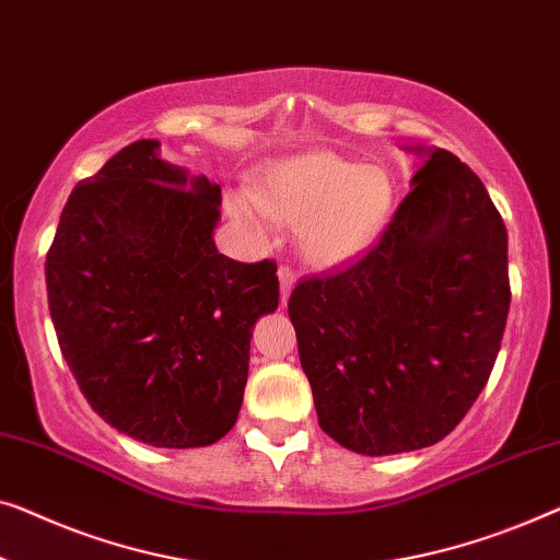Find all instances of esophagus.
I'll list each match as a JSON object with an SVG mask.
<instances>
[{
	"label": "esophagus",
	"instance_id": "esophagus-1",
	"mask_svg": "<svg viewBox=\"0 0 560 560\" xmlns=\"http://www.w3.org/2000/svg\"><path fill=\"white\" fill-rule=\"evenodd\" d=\"M278 278H280V300H282V303H288L290 290L295 288V272L290 270V267L282 265L280 272H278Z\"/></svg>",
	"mask_w": 560,
	"mask_h": 560
}]
</instances>
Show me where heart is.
<instances>
[{
  "label": "heart",
  "instance_id": "obj_1",
  "mask_svg": "<svg viewBox=\"0 0 560 560\" xmlns=\"http://www.w3.org/2000/svg\"><path fill=\"white\" fill-rule=\"evenodd\" d=\"M394 199V179L386 168L311 149L267 166L253 199L234 197L230 209L249 226H262V212L298 224L305 260L338 267L374 247L392 217Z\"/></svg>",
  "mask_w": 560,
  "mask_h": 560
}]
</instances>
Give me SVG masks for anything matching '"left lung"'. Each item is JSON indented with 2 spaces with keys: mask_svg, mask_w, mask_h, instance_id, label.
Listing matches in <instances>:
<instances>
[{
  "mask_svg": "<svg viewBox=\"0 0 560 560\" xmlns=\"http://www.w3.org/2000/svg\"><path fill=\"white\" fill-rule=\"evenodd\" d=\"M424 156L378 245L288 300L323 432L369 457L444 440L495 366L510 307L508 230L485 184Z\"/></svg>",
  "mask_w": 560,
  "mask_h": 560,
  "instance_id": "1",
  "label": "left lung"
}]
</instances>
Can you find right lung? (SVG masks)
Wrapping results in <instances>:
<instances>
[{
  "label": "right lung",
  "instance_id": "obj_1",
  "mask_svg": "<svg viewBox=\"0 0 560 560\" xmlns=\"http://www.w3.org/2000/svg\"><path fill=\"white\" fill-rule=\"evenodd\" d=\"M159 145H126L72 189L45 262L47 303L95 415L151 447H207L237 421L278 265L217 253L220 184Z\"/></svg>",
  "mask_w": 560,
  "mask_h": 560
}]
</instances>
